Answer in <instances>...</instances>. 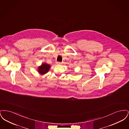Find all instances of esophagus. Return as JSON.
Instances as JSON below:
<instances>
[{"instance_id": "1", "label": "esophagus", "mask_w": 129, "mask_h": 129, "mask_svg": "<svg viewBox=\"0 0 129 129\" xmlns=\"http://www.w3.org/2000/svg\"><path fill=\"white\" fill-rule=\"evenodd\" d=\"M56 64L60 65V64H61V62H56Z\"/></svg>"}]
</instances>
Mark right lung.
<instances>
[{
	"label": "right lung",
	"mask_w": 129,
	"mask_h": 129,
	"mask_svg": "<svg viewBox=\"0 0 129 129\" xmlns=\"http://www.w3.org/2000/svg\"><path fill=\"white\" fill-rule=\"evenodd\" d=\"M50 68V66L46 64L43 63L41 66L39 67V72L41 74H45L47 73Z\"/></svg>",
	"instance_id": "obj_1"
}]
</instances>
